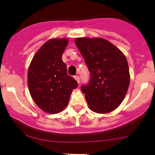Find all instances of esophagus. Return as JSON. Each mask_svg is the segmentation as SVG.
<instances>
[{"mask_svg": "<svg viewBox=\"0 0 155 155\" xmlns=\"http://www.w3.org/2000/svg\"><path fill=\"white\" fill-rule=\"evenodd\" d=\"M74 79H76V81H77L78 83H79V82H80V78H79V76H74Z\"/></svg>", "mask_w": 155, "mask_h": 155, "instance_id": "obj_1", "label": "esophagus"}]
</instances>
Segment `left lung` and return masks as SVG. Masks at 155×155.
Returning <instances> with one entry per match:
<instances>
[{
  "label": "left lung",
  "instance_id": "obj_1",
  "mask_svg": "<svg viewBox=\"0 0 155 155\" xmlns=\"http://www.w3.org/2000/svg\"><path fill=\"white\" fill-rule=\"evenodd\" d=\"M75 43L91 73L88 83L81 87L89 108L97 113L112 112L122 102L129 87L126 57L102 38L80 37Z\"/></svg>",
  "mask_w": 155,
  "mask_h": 155
}]
</instances>
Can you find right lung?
Masks as SVG:
<instances>
[{"mask_svg":"<svg viewBox=\"0 0 155 155\" xmlns=\"http://www.w3.org/2000/svg\"><path fill=\"white\" fill-rule=\"evenodd\" d=\"M67 39H51L37 51L29 66L28 85L37 106L48 113L60 112L68 106L78 83L68 74L62 54Z\"/></svg>","mask_w":155,"mask_h":155,"instance_id":"right-lung-1","label":"right lung"}]
</instances>
